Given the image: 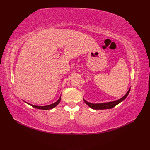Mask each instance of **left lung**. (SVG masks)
<instances>
[{
    "label": "left lung",
    "mask_w": 150,
    "mask_h": 150,
    "mask_svg": "<svg viewBox=\"0 0 150 150\" xmlns=\"http://www.w3.org/2000/svg\"><path fill=\"white\" fill-rule=\"evenodd\" d=\"M130 89L128 90V91L127 92L126 94L124 95L123 97H122L120 99L115 100V101H113V102H109V103H100V104H92L90 103H88V102L86 101L84 99V103L86 104L88 106H90L92 109L94 110H105V109H111V108H114L118 104H119L121 102L123 101L125 98L128 96L129 93Z\"/></svg>",
    "instance_id": "obj_1"
}]
</instances>
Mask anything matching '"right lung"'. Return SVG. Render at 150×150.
<instances>
[{
    "mask_svg": "<svg viewBox=\"0 0 150 150\" xmlns=\"http://www.w3.org/2000/svg\"><path fill=\"white\" fill-rule=\"evenodd\" d=\"M60 99H61V98H59V99L57 100V102H55V103L52 104H50V105H47V106H35V105H33V104H30L31 106L35 108H37V109H40V110H51L52 109V108H55V106H57V105L59 104V103L60 102Z\"/></svg>",
    "mask_w": 150,
    "mask_h": 150,
    "instance_id": "add662e5",
    "label": "right lung"
}]
</instances>
